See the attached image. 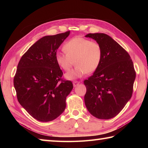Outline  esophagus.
<instances>
[{
    "label": "esophagus",
    "mask_w": 148,
    "mask_h": 148,
    "mask_svg": "<svg viewBox=\"0 0 148 148\" xmlns=\"http://www.w3.org/2000/svg\"><path fill=\"white\" fill-rule=\"evenodd\" d=\"M79 81H73V86H74V87H76L77 85H79Z\"/></svg>",
    "instance_id": "34e87169"
}]
</instances>
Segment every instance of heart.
<instances>
[{
  "mask_svg": "<svg viewBox=\"0 0 148 148\" xmlns=\"http://www.w3.org/2000/svg\"><path fill=\"white\" fill-rule=\"evenodd\" d=\"M64 50L65 53H56L57 64L65 71L70 70L74 64L76 65L73 70L65 74L68 79H76L86 73H93L99 67L102 58V48L100 44L81 37L66 42Z\"/></svg>",
  "mask_w": 148,
  "mask_h": 148,
  "instance_id": "1",
  "label": "heart"
}]
</instances>
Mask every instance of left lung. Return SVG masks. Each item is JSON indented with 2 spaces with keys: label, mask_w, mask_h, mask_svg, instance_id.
Returning a JSON list of instances; mask_svg holds the SVG:
<instances>
[{
  "label": "left lung",
  "mask_w": 148,
  "mask_h": 148,
  "mask_svg": "<svg viewBox=\"0 0 148 148\" xmlns=\"http://www.w3.org/2000/svg\"><path fill=\"white\" fill-rule=\"evenodd\" d=\"M99 42L102 48L101 62L92 76L84 80V103L94 117H114L131 99L136 71L129 54L106 34L85 36Z\"/></svg>",
  "instance_id": "obj_1"
}]
</instances>
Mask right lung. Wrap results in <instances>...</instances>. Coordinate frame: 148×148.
<instances>
[{"mask_svg":"<svg viewBox=\"0 0 148 148\" xmlns=\"http://www.w3.org/2000/svg\"><path fill=\"white\" fill-rule=\"evenodd\" d=\"M70 31L47 36L36 42L22 56L14 77L21 106L37 120H54L64 111L66 98L73 84L62 81L63 72L55 60L58 48Z\"/></svg>","mask_w":148,"mask_h":148,"instance_id":"1","label":"right lung"}]
</instances>
